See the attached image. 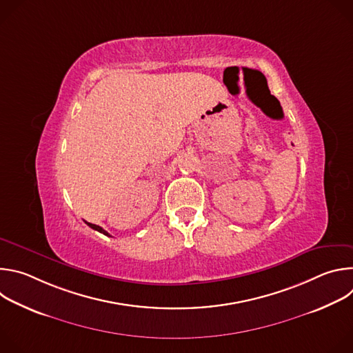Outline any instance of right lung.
<instances>
[{
    "label": "right lung",
    "instance_id": "add662e5",
    "mask_svg": "<svg viewBox=\"0 0 353 353\" xmlns=\"http://www.w3.org/2000/svg\"><path fill=\"white\" fill-rule=\"evenodd\" d=\"M86 225L89 226V228H92L93 230H97V232H100V233H103V234H106V236H110L103 228H100V226H97V225H93V223H89V222H86Z\"/></svg>",
    "mask_w": 353,
    "mask_h": 353
}]
</instances>
